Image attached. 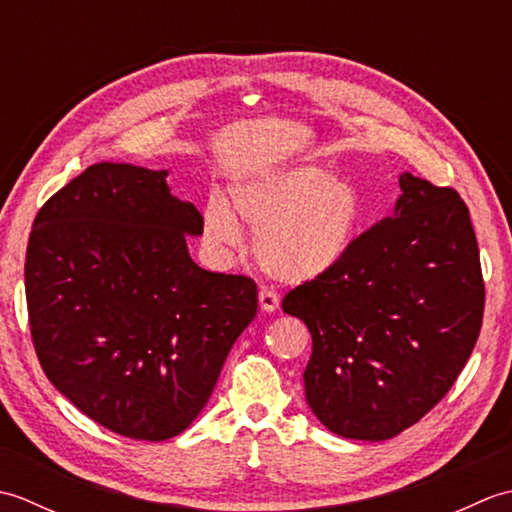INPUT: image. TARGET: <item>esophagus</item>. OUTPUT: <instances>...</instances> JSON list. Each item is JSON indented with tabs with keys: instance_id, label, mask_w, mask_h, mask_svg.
I'll list each match as a JSON object with an SVG mask.
<instances>
[{
	"instance_id": "34e87169",
	"label": "esophagus",
	"mask_w": 512,
	"mask_h": 512,
	"mask_svg": "<svg viewBox=\"0 0 512 512\" xmlns=\"http://www.w3.org/2000/svg\"><path fill=\"white\" fill-rule=\"evenodd\" d=\"M259 308L264 312H275L279 308V295L273 290L262 288L259 290Z\"/></svg>"
}]
</instances>
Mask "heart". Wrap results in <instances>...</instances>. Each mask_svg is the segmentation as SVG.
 Returning a JSON list of instances; mask_svg holds the SVG:
<instances>
[{"label": "heart", "mask_w": 512, "mask_h": 512, "mask_svg": "<svg viewBox=\"0 0 512 512\" xmlns=\"http://www.w3.org/2000/svg\"><path fill=\"white\" fill-rule=\"evenodd\" d=\"M204 209V235L215 246H237V222L255 233V257L270 277L288 284L332 273L361 233L365 200L350 180L319 165L262 171L239 182L228 200Z\"/></svg>", "instance_id": "heart-1"}]
</instances>
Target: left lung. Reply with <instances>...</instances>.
<instances>
[{"label":"left lung","instance_id":"8db88e82","mask_svg":"<svg viewBox=\"0 0 512 512\" xmlns=\"http://www.w3.org/2000/svg\"><path fill=\"white\" fill-rule=\"evenodd\" d=\"M394 215L332 273L281 301L312 334L306 400L341 438L389 440L453 387L484 317L480 248L464 200L402 173Z\"/></svg>","mask_w":512,"mask_h":512}]
</instances>
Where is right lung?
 <instances>
[{"label": "right lung", "mask_w": 512, "mask_h": 512, "mask_svg": "<svg viewBox=\"0 0 512 512\" xmlns=\"http://www.w3.org/2000/svg\"><path fill=\"white\" fill-rule=\"evenodd\" d=\"M204 220L167 171L99 162L41 206L26 250L32 343L50 383L118 436H178L257 314L244 275L193 262Z\"/></svg>", "instance_id": "obj_1"}]
</instances>
